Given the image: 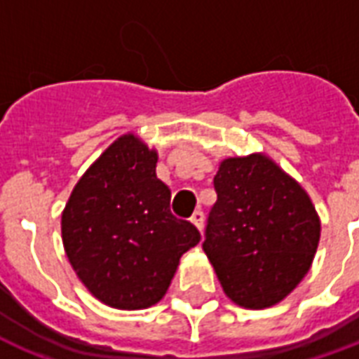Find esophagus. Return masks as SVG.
<instances>
[{
  "instance_id": "esophagus-1",
  "label": "esophagus",
  "mask_w": 359,
  "mask_h": 359,
  "mask_svg": "<svg viewBox=\"0 0 359 359\" xmlns=\"http://www.w3.org/2000/svg\"><path fill=\"white\" fill-rule=\"evenodd\" d=\"M191 224H194V226H196V228L199 229V231H203V220H205V216H203V212H201V210H196V212H194V215H191Z\"/></svg>"
}]
</instances>
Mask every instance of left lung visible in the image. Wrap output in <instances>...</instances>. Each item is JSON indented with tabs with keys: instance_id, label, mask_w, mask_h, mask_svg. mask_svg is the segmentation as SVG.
Returning a JSON list of instances; mask_svg holds the SVG:
<instances>
[{
	"instance_id": "1",
	"label": "left lung",
	"mask_w": 359,
	"mask_h": 359,
	"mask_svg": "<svg viewBox=\"0 0 359 359\" xmlns=\"http://www.w3.org/2000/svg\"><path fill=\"white\" fill-rule=\"evenodd\" d=\"M203 250L243 309L277 305L313 265L320 216L305 188L264 152L220 161Z\"/></svg>"
}]
</instances>
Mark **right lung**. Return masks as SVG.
<instances>
[{
  "label": "right lung",
  "instance_id": "obj_1",
  "mask_svg": "<svg viewBox=\"0 0 359 359\" xmlns=\"http://www.w3.org/2000/svg\"><path fill=\"white\" fill-rule=\"evenodd\" d=\"M158 152L135 133L107 147L71 191L62 241L71 267L95 299L120 311L156 305L180 256L201 235L169 210L171 191L156 177Z\"/></svg>",
  "mask_w": 359,
  "mask_h": 359
}]
</instances>
